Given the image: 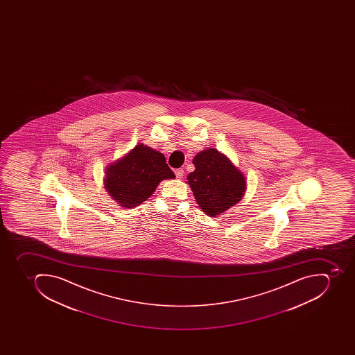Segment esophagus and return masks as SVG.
<instances>
[{
	"label": "esophagus",
	"mask_w": 355,
	"mask_h": 355,
	"mask_svg": "<svg viewBox=\"0 0 355 355\" xmlns=\"http://www.w3.org/2000/svg\"><path fill=\"white\" fill-rule=\"evenodd\" d=\"M175 175L178 179H182L183 175H184V170L183 168H178V170H175Z\"/></svg>",
	"instance_id": "obj_1"
}]
</instances>
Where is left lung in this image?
<instances>
[{
  "instance_id": "obj_1",
  "label": "left lung",
  "mask_w": 355,
  "mask_h": 355,
  "mask_svg": "<svg viewBox=\"0 0 355 355\" xmlns=\"http://www.w3.org/2000/svg\"><path fill=\"white\" fill-rule=\"evenodd\" d=\"M187 175L196 203L207 215L216 218L242 200L246 191L244 174L216 148L198 152Z\"/></svg>"
}]
</instances>
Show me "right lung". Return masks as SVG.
Instances as JSON below:
<instances>
[{
    "instance_id": "obj_1",
    "label": "right lung",
    "mask_w": 355,
    "mask_h": 355,
    "mask_svg": "<svg viewBox=\"0 0 355 355\" xmlns=\"http://www.w3.org/2000/svg\"><path fill=\"white\" fill-rule=\"evenodd\" d=\"M175 179L165 157L139 143L105 168L104 187L117 204L133 209L150 198L163 180Z\"/></svg>"
}]
</instances>
